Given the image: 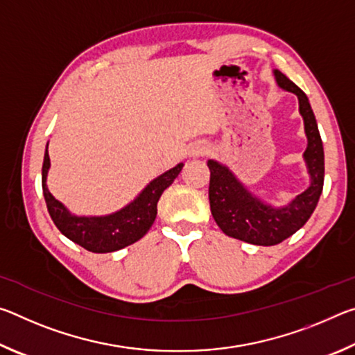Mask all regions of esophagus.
Masks as SVG:
<instances>
[{
    "label": "esophagus",
    "mask_w": 355,
    "mask_h": 355,
    "mask_svg": "<svg viewBox=\"0 0 355 355\" xmlns=\"http://www.w3.org/2000/svg\"><path fill=\"white\" fill-rule=\"evenodd\" d=\"M203 152H205V150H203V148H199V150H196V155H200V153H203Z\"/></svg>",
    "instance_id": "esophagus-1"
}]
</instances>
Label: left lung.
<instances>
[{
	"instance_id": "1",
	"label": "left lung",
	"mask_w": 355,
	"mask_h": 355,
	"mask_svg": "<svg viewBox=\"0 0 355 355\" xmlns=\"http://www.w3.org/2000/svg\"><path fill=\"white\" fill-rule=\"evenodd\" d=\"M279 86L299 98V111L304 117L309 146L304 158L311 177L310 188L299 194L290 205L272 208L252 197L250 192L233 177V173L216 161L209 159V208L222 232L227 236L257 245H275L294 235L313 214L320 202L324 184V148L313 110L307 95L282 71H274Z\"/></svg>"
}]
</instances>
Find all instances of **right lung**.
<instances>
[{"instance_id": "obj_1", "label": "right lung", "mask_w": 355, "mask_h": 355, "mask_svg": "<svg viewBox=\"0 0 355 355\" xmlns=\"http://www.w3.org/2000/svg\"><path fill=\"white\" fill-rule=\"evenodd\" d=\"M48 167H50V156L48 150H45L44 166H42V189H44L48 213L59 232L89 252L106 254L127 248L146 235L156 218V205L161 194L178 177L183 164L180 163L173 169L155 178L128 207L100 218H78L70 214L67 208L56 200L46 188Z\"/></svg>"}]
</instances>
